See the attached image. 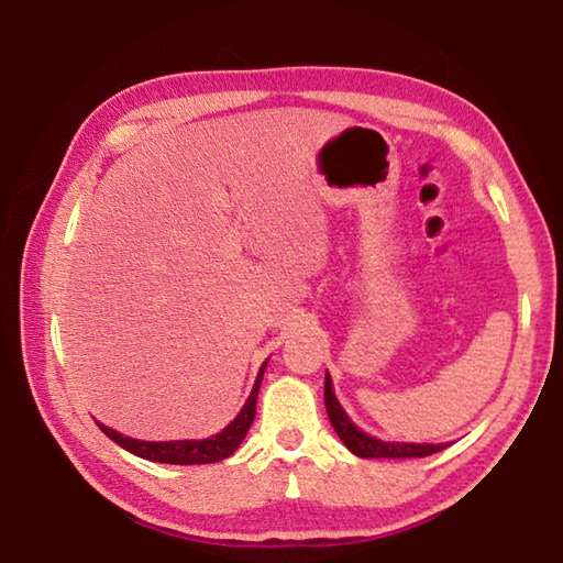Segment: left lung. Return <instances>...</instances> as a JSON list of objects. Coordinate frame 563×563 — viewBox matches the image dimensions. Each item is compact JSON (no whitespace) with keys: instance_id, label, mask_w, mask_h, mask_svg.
Returning <instances> with one entry per match:
<instances>
[{"instance_id":"8db88e82","label":"left lung","mask_w":563,"mask_h":563,"mask_svg":"<svg viewBox=\"0 0 563 563\" xmlns=\"http://www.w3.org/2000/svg\"><path fill=\"white\" fill-rule=\"evenodd\" d=\"M324 404H327V413L329 421L336 430L339 438L343 440V445L349 448L357 457L365 460H401V457H428V454L440 452L445 445H413V442H382L377 438L365 435L363 430H357L353 421L345 411L341 409L339 399L333 397V387H331V377L327 375L324 382Z\"/></svg>"}]
</instances>
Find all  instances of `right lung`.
I'll return each instance as SVG.
<instances>
[{
  "instance_id": "right-lung-1",
  "label": "right lung",
  "mask_w": 563,
  "mask_h": 563,
  "mask_svg": "<svg viewBox=\"0 0 563 563\" xmlns=\"http://www.w3.org/2000/svg\"><path fill=\"white\" fill-rule=\"evenodd\" d=\"M263 369H266V363H263V367H261V373L256 377V385H254V389H251V397L246 399L244 409L239 411V416L222 430V433L212 435L208 440L147 442V440H135V438L115 433V430L106 428L101 423H99V428L113 442H118V445L125 448L128 452L137 454V457H142V460H152V462H162V464H210V462L227 460L239 448V442L244 440L249 426L254 423L256 397H258V385H261Z\"/></svg>"
}]
</instances>
